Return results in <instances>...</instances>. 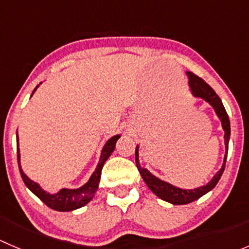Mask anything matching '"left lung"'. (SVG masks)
<instances>
[{"instance_id": "obj_1", "label": "left lung", "mask_w": 249, "mask_h": 249, "mask_svg": "<svg viewBox=\"0 0 249 249\" xmlns=\"http://www.w3.org/2000/svg\"><path fill=\"white\" fill-rule=\"evenodd\" d=\"M185 74L188 76V84H189L190 92L194 97L197 99H202L203 101L207 102L213 109L214 113L217 114L218 119L222 123V127L224 130V144H225V154H224V160H223V165L220 167V170L215 173L212 177V179L208 183H206L205 185L201 187L194 188V189H184V188L176 187V185L171 184V183L166 182V180L160 179L159 177L153 175L149 170L144 169V167L141 166L140 164V145L137 144L136 147V166L139 169L140 175L142 176L143 180L147 184V187L157 195L158 197H160L164 201H167L172 205H187L195 200L200 199L205 194H207L208 192L213 189V188L217 185V183L219 182L220 177H222L223 172L225 169V162H227V157H228V149H229V140H230V120L228 117V113L225 110L224 106H223L222 100L219 99L217 94L214 92V90L205 82L201 78L195 76L193 72L187 71Z\"/></svg>"}]
</instances>
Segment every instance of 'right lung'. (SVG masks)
Segmentation results:
<instances>
[{"mask_svg":"<svg viewBox=\"0 0 249 249\" xmlns=\"http://www.w3.org/2000/svg\"><path fill=\"white\" fill-rule=\"evenodd\" d=\"M42 84V83H39ZM39 85H37L35 88V90L32 91V95L36 91L37 88ZM31 95V96H32ZM120 139V135H115V136L110 137V139L105 143V145L102 147L101 155H100V160L97 162L96 169L94 170V172L91 173L90 178L88 179L87 183L82 185V187L76 188V189H71V188H61L59 192L56 193H49L47 190H44L41 185L37 182L32 180L31 178L27 177L25 175L24 171L21 169V164H20V149H19V139H18V131H17V153H18V164H19V170L20 175H21L22 180H24L25 185L41 200L42 202H44L48 207H50L52 210L59 211V212H70V211H74L77 208L83 207V206L87 205L88 202L91 201L92 197L95 196L97 192V188H99L100 178H101V171L104 164L107 161V159L112 155L113 150L115 148V143Z\"/></svg>","mask_w":249,"mask_h":249,"instance_id":"obj_1","label":"right lung"}]
</instances>
